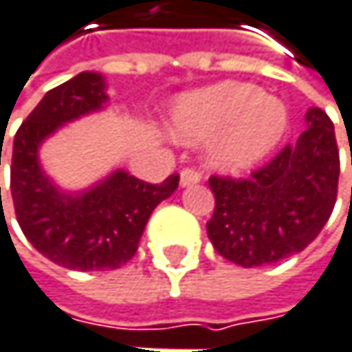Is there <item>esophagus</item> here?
<instances>
[{"instance_id": "esophagus-1", "label": "esophagus", "mask_w": 352, "mask_h": 352, "mask_svg": "<svg viewBox=\"0 0 352 352\" xmlns=\"http://www.w3.org/2000/svg\"><path fill=\"white\" fill-rule=\"evenodd\" d=\"M202 180V174L196 168H184L180 172V184L182 186H190V184H198Z\"/></svg>"}]
</instances>
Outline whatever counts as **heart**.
<instances>
[{
    "label": "heart",
    "mask_w": 352,
    "mask_h": 352,
    "mask_svg": "<svg viewBox=\"0 0 352 352\" xmlns=\"http://www.w3.org/2000/svg\"><path fill=\"white\" fill-rule=\"evenodd\" d=\"M287 128L285 108L239 82L188 94L172 118V134L184 144L210 138L206 158L222 172H242L261 162Z\"/></svg>",
    "instance_id": "b5f03b06"
}]
</instances>
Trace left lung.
I'll list each match as a JSON object with an SVG mask.
<instances>
[{
	"mask_svg": "<svg viewBox=\"0 0 352 352\" xmlns=\"http://www.w3.org/2000/svg\"><path fill=\"white\" fill-rule=\"evenodd\" d=\"M309 128L248 178L210 176L208 239L220 256L244 268L272 264L305 250L337 202L339 148L327 112L311 108Z\"/></svg>",
	"mask_w": 352,
	"mask_h": 352,
	"instance_id": "obj_1",
	"label": "left lung"
}]
</instances>
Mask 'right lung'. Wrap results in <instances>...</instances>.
<instances>
[{
  "label": "right lung",
  "mask_w": 352,
  "mask_h": 352,
  "mask_svg": "<svg viewBox=\"0 0 352 352\" xmlns=\"http://www.w3.org/2000/svg\"><path fill=\"white\" fill-rule=\"evenodd\" d=\"M106 102L104 78L82 72L50 89L13 138L10 190L25 239L52 263L84 272L113 270L128 263L152 210L180 182V176L172 174L162 184H148L116 170L94 188L65 194L45 176L38 158L41 142L65 122L102 110Z\"/></svg>",
  "instance_id": "add662e5"
}]
</instances>
